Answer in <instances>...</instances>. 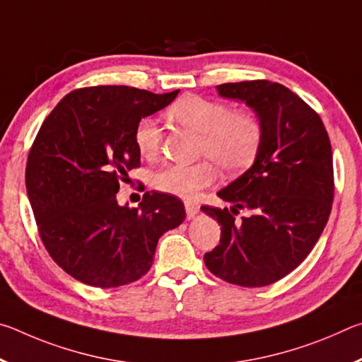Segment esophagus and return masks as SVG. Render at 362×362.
I'll return each mask as SVG.
<instances>
[{"mask_svg": "<svg viewBox=\"0 0 362 362\" xmlns=\"http://www.w3.org/2000/svg\"><path fill=\"white\" fill-rule=\"evenodd\" d=\"M185 211H187L188 218H193L194 216H198L199 206H198V203H193V201H187V203H185Z\"/></svg>", "mask_w": 362, "mask_h": 362, "instance_id": "1", "label": "esophagus"}]
</instances>
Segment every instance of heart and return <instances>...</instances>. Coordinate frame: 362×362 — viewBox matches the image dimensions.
<instances>
[{
  "mask_svg": "<svg viewBox=\"0 0 362 362\" xmlns=\"http://www.w3.org/2000/svg\"><path fill=\"white\" fill-rule=\"evenodd\" d=\"M177 124L201 134L198 153L209 158L226 174L241 173L257 158L262 145V124L247 110H231L226 103L201 95H185L168 110ZM159 127L155 119L142 118L134 129L139 155L153 159L159 151ZM211 161L173 164L153 175L151 185L158 192L179 198H193L201 188L216 180L217 170Z\"/></svg>",
  "mask_w": 362,
  "mask_h": 362,
  "instance_id": "1",
  "label": "heart"
}]
</instances>
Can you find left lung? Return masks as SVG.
I'll use <instances>...</instances> for the list:
<instances>
[{
  "mask_svg": "<svg viewBox=\"0 0 362 362\" xmlns=\"http://www.w3.org/2000/svg\"><path fill=\"white\" fill-rule=\"evenodd\" d=\"M217 93L252 108L263 137L252 166L217 193L233 207H201L222 228L204 263L226 283L268 286L306 259L327 223L334 201L330 140L320 115L283 84L226 83ZM240 209L251 216L235 223Z\"/></svg>",
  "mask_w": 362,
  "mask_h": 362,
  "instance_id": "obj_1",
  "label": "left lung"
}]
</instances>
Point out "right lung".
I'll use <instances>...</instances> for the list:
<instances>
[{
  "instance_id": "1",
  "label": "right lung",
  "mask_w": 362,
  "mask_h": 362,
  "mask_svg": "<svg viewBox=\"0 0 362 362\" xmlns=\"http://www.w3.org/2000/svg\"><path fill=\"white\" fill-rule=\"evenodd\" d=\"M177 94L76 89L40 127L25 169L28 199L49 255L84 284L108 289L140 279L159 238L185 220L182 201L170 194L146 192L132 209L116 201L119 182L140 166L136 124Z\"/></svg>"
}]
</instances>
